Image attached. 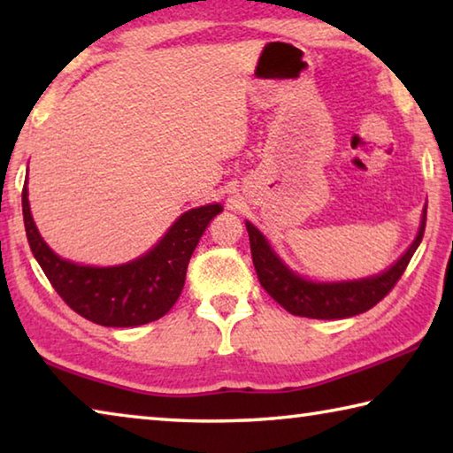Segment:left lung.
Returning a JSON list of instances; mask_svg holds the SVG:
<instances>
[{"label":"left lung","instance_id":"1","mask_svg":"<svg viewBox=\"0 0 453 453\" xmlns=\"http://www.w3.org/2000/svg\"><path fill=\"white\" fill-rule=\"evenodd\" d=\"M426 213L427 205L421 216V226L418 237L410 245V250L397 259V264L389 267L375 278L359 280V281H342V283H313L303 278H297L283 265L278 256L270 250V243L257 229L245 221L250 234L251 259H254L257 280L262 288L270 294L281 308H286L294 316L313 318V319H342L351 318L357 313L372 310L380 303L408 267L411 256L416 254L418 245L426 232Z\"/></svg>","mask_w":453,"mask_h":453}]
</instances>
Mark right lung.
<instances>
[{"label":"right lung","instance_id":"1","mask_svg":"<svg viewBox=\"0 0 453 453\" xmlns=\"http://www.w3.org/2000/svg\"><path fill=\"white\" fill-rule=\"evenodd\" d=\"M21 208L29 248L53 289L75 313L105 327H134L164 318L181 294L199 237L224 211L218 203L191 210L143 257L116 267H89L65 262L45 245L29 211L27 181Z\"/></svg>","mask_w":453,"mask_h":453}]
</instances>
